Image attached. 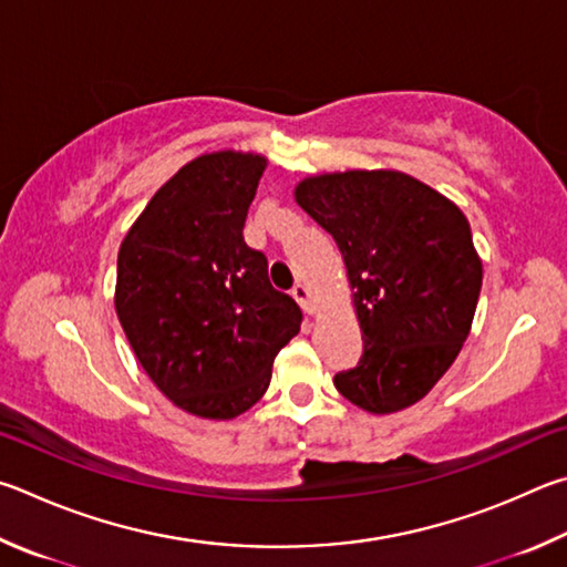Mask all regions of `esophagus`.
Here are the masks:
<instances>
[{
    "label": "esophagus",
    "mask_w": 567,
    "mask_h": 567,
    "mask_svg": "<svg viewBox=\"0 0 567 567\" xmlns=\"http://www.w3.org/2000/svg\"><path fill=\"white\" fill-rule=\"evenodd\" d=\"M293 299L296 301H299V306H301V309L306 311V313H313L316 311V306H313V293H311V289H309V286H306V284H296L293 286Z\"/></svg>",
    "instance_id": "34e87169"
}]
</instances>
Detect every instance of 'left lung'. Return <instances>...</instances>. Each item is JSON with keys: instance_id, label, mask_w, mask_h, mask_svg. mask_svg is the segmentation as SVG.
Here are the masks:
<instances>
[{"instance_id": "1", "label": "left lung", "mask_w": 567, "mask_h": 567, "mask_svg": "<svg viewBox=\"0 0 567 567\" xmlns=\"http://www.w3.org/2000/svg\"><path fill=\"white\" fill-rule=\"evenodd\" d=\"M296 204L339 246L363 331V355L333 385L369 413L419 403L461 353L478 306L483 264L468 218L385 168L303 178Z\"/></svg>"}]
</instances>
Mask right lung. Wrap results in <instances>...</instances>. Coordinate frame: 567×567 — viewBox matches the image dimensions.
Segmentation results:
<instances>
[{"instance_id": "add662e5", "label": "right lung", "mask_w": 567, "mask_h": 567, "mask_svg": "<svg viewBox=\"0 0 567 567\" xmlns=\"http://www.w3.org/2000/svg\"><path fill=\"white\" fill-rule=\"evenodd\" d=\"M266 158L204 154L168 178L124 236L116 316L148 379L186 413L236 419L266 393L301 309L268 281L244 221Z\"/></svg>"}]
</instances>
